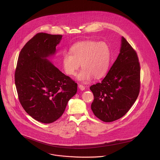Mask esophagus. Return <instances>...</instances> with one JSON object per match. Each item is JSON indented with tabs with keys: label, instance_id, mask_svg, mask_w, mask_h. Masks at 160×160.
I'll return each mask as SVG.
<instances>
[{
	"label": "esophagus",
	"instance_id": "obj_1",
	"mask_svg": "<svg viewBox=\"0 0 160 160\" xmlns=\"http://www.w3.org/2000/svg\"><path fill=\"white\" fill-rule=\"evenodd\" d=\"M78 87H79V88H80L81 90H84L85 88V87L84 85H81V84H79V85H78Z\"/></svg>",
	"mask_w": 160,
	"mask_h": 160
}]
</instances>
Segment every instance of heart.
I'll return each instance as SVG.
<instances>
[{"label": "heart", "mask_w": 160, "mask_h": 160, "mask_svg": "<svg viewBox=\"0 0 160 160\" xmlns=\"http://www.w3.org/2000/svg\"><path fill=\"white\" fill-rule=\"evenodd\" d=\"M70 52L62 54V62L66 73L75 76L80 64L83 68L77 76L82 82L89 81L93 77L99 78L108 72L111 61V50L104 42L83 41L76 43Z\"/></svg>", "instance_id": "heart-1"}]
</instances>
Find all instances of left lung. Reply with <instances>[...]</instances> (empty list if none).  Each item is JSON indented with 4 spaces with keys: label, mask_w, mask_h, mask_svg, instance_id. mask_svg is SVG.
<instances>
[{
    "label": "left lung",
    "mask_w": 160,
    "mask_h": 160,
    "mask_svg": "<svg viewBox=\"0 0 160 160\" xmlns=\"http://www.w3.org/2000/svg\"><path fill=\"white\" fill-rule=\"evenodd\" d=\"M141 70L136 51L122 37L120 52L101 83L91 85V104L96 117L111 122L123 117L140 92Z\"/></svg>",
    "instance_id": "1"
}]
</instances>
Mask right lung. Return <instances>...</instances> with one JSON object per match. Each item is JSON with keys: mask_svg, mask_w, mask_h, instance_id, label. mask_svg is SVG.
<instances>
[{"mask_svg": "<svg viewBox=\"0 0 160 160\" xmlns=\"http://www.w3.org/2000/svg\"><path fill=\"white\" fill-rule=\"evenodd\" d=\"M62 35L38 33L22 48L14 78L19 101L35 120L51 123L63 114L77 91V83L47 58L56 52Z\"/></svg>", "mask_w": 160, "mask_h": 160, "instance_id": "1", "label": "right lung"}]
</instances>
